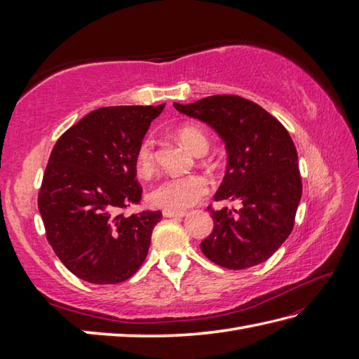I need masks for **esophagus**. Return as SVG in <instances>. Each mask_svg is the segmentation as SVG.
I'll use <instances>...</instances> for the list:
<instances>
[{
    "label": "esophagus",
    "mask_w": 359,
    "mask_h": 359,
    "mask_svg": "<svg viewBox=\"0 0 359 359\" xmlns=\"http://www.w3.org/2000/svg\"><path fill=\"white\" fill-rule=\"evenodd\" d=\"M163 217H185L187 212L185 211H171V210H163Z\"/></svg>",
    "instance_id": "obj_1"
}]
</instances>
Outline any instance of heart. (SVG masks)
Here are the masks:
<instances>
[{
  "mask_svg": "<svg viewBox=\"0 0 359 359\" xmlns=\"http://www.w3.org/2000/svg\"><path fill=\"white\" fill-rule=\"evenodd\" d=\"M179 139L188 149L199 156L207 152L210 140L202 129L196 126H182L177 131ZM134 166L140 177H148L156 170V142L152 137H144L135 151ZM208 193V180L201 174L171 175L163 177L148 191V203L151 207L184 211L193 207Z\"/></svg>",
  "mask_w": 359,
  "mask_h": 359,
  "instance_id": "obj_1",
  "label": "heart"
}]
</instances>
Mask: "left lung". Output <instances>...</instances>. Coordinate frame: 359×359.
I'll use <instances>...</instances> for the list:
<instances>
[{
	"mask_svg": "<svg viewBox=\"0 0 359 359\" xmlns=\"http://www.w3.org/2000/svg\"><path fill=\"white\" fill-rule=\"evenodd\" d=\"M174 108L222 139L226 171L215 201L242 203L238 211L208 208L215 230L201 243L202 253L230 270L265 262L292 233L302 196L292 137L271 114L238 95H212Z\"/></svg>",
	"mask_w": 359,
	"mask_h": 359,
	"instance_id": "8db88e82",
	"label": "left lung"
}]
</instances>
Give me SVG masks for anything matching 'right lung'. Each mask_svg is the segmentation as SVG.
Listing matches in <instances>:
<instances>
[{
    "label": "right lung",
    "instance_id": "obj_1",
    "mask_svg": "<svg viewBox=\"0 0 359 359\" xmlns=\"http://www.w3.org/2000/svg\"><path fill=\"white\" fill-rule=\"evenodd\" d=\"M158 106H108L60 137L46 166L38 210L52 250L75 276L109 285L129 279L147 259L160 211L123 216L139 203L135 151L160 116Z\"/></svg>",
    "mask_w": 359,
    "mask_h": 359
}]
</instances>
